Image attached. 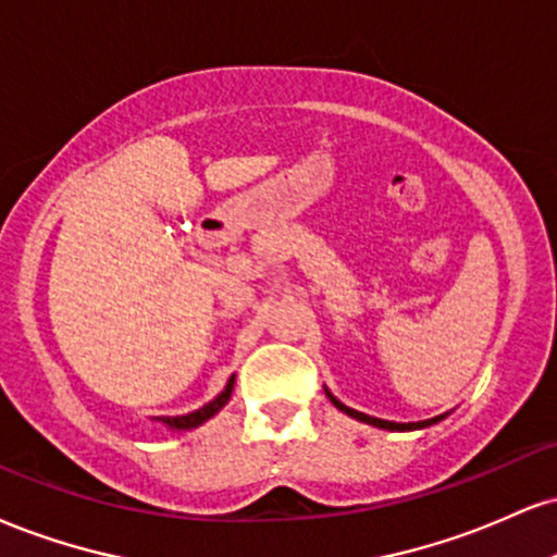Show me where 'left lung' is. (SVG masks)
Wrapping results in <instances>:
<instances>
[{
	"label": "left lung",
	"mask_w": 557,
	"mask_h": 557,
	"mask_svg": "<svg viewBox=\"0 0 557 557\" xmlns=\"http://www.w3.org/2000/svg\"><path fill=\"white\" fill-rule=\"evenodd\" d=\"M324 392H326V397H330V401L334 407H337L339 412H345V414H350V418H355V420H360V423H366V425H373V428H381V431H423V428H431V425H435V423H441V420L446 418V414H451V412H444V414H435V418H431V420H418V423H392V420H381V418H371V414H366V412H358V410H352V407H347V405H343V401H339L337 397H334V394L330 392V388L324 386Z\"/></svg>",
	"instance_id": "1"
}]
</instances>
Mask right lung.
<instances>
[{"label": "right lung", "instance_id": "add662e5", "mask_svg": "<svg viewBox=\"0 0 557 557\" xmlns=\"http://www.w3.org/2000/svg\"><path fill=\"white\" fill-rule=\"evenodd\" d=\"M233 384H236V373H233V376L227 379V384H225L223 392H220L212 401H207L205 407H199V410H194L189 414H178V418H152V420H156V423H160V425H165L173 433L194 431V428H199L202 423H207V420L214 418V414L223 410V407L227 405V399H231V394H233Z\"/></svg>", "mask_w": 557, "mask_h": 557}]
</instances>
